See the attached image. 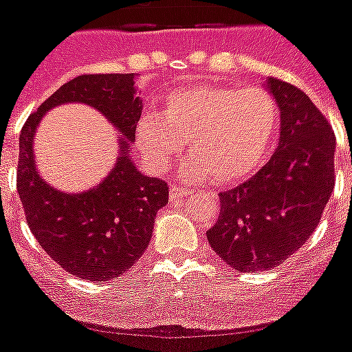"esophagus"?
Segmentation results:
<instances>
[{
	"label": "esophagus",
	"instance_id": "esophagus-1",
	"mask_svg": "<svg viewBox=\"0 0 352 352\" xmlns=\"http://www.w3.org/2000/svg\"><path fill=\"white\" fill-rule=\"evenodd\" d=\"M190 194H192L190 188H183L179 187V185H176V183L170 185V192H169L170 201H183V199H185L187 196H190Z\"/></svg>",
	"mask_w": 352,
	"mask_h": 352
}]
</instances>
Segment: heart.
I'll use <instances>...</instances> for the list:
<instances>
[{"mask_svg": "<svg viewBox=\"0 0 352 352\" xmlns=\"http://www.w3.org/2000/svg\"><path fill=\"white\" fill-rule=\"evenodd\" d=\"M277 127V104L261 86H192L162 98L160 115L145 113L136 138L156 170L169 169L187 142L185 174L223 185L248 178L263 165Z\"/></svg>", "mask_w": 352, "mask_h": 352, "instance_id": "heart-1", "label": "heart"}]
</instances>
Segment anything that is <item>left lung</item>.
<instances>
[{
	"label": "left lung",
	"mask_w": 352,
	"mask_h": 352,
	"mask_svg": "<svg viewBox=\"0 0 352 352\" xmlns=\"http://www.w3.org/2000/svg\"><path fill=\"white\" fill-rule=\"evenodd\" d=\"M280 109L274 156L254 178L219 194L208 245L237 272H263L293 255L320 223L335 187V133L311 98L268 78Z\"/></svg>",
	"instance_id": "1"
}]
</instances>
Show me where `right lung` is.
Masks as SVG:
<instances>
[{"label":"right lung","instance_id":"1","mask_svg":"<svg viewBox=\"0 0 352 352\" xmlns=\"http://www.w3.org/2000/svg\"><path fill=\"white\" fill-rule=\"evenodd\" d=\"M135 78L133 74L78 75L32 113L19 136L17 192L28 228L60 268L86 280H111L138 263L149 246L156 214L169 203L167 183L144 176L127 149L142 115ZM66 102L89 103L124 136L112 173L86 193H60L35 169L31 142L40 118Z\"/></svg>","mask_w":352,"mask_h":352}]
</instances>
